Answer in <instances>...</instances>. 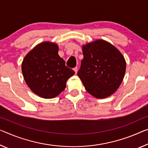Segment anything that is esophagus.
Here are the masks:
<instances>
[{
	"label": "esophagus",
	"mask_w": 148,
	"mask_h": 148,
	"mask_svg": "<svg viewBox=\"0 0 148 148\" xmlns=\"http://www.w3.org/2000/svg\"><path fill=\"white\" fill-rule=\"evenodd\" d=\"M73 70H74V71H75V73H77V70H78V68H77V67H74V68H73Z\"/></svg>",
	"instance_id": "1"
}]
</instances>
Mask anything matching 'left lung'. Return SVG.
I'll list each match as a JSON object with an SVG mask.
<instances>
[{
  "label": "left lung",
  "mask_w": 148,
  "mask_h": 148,
  "mask_svg": "<svg viewBox=\"0 0 148 148\" xmlns=\"http://www.w3.org/2000/svg\"><path fill=\"white\" fill-rule=\"evenodd\" d=\"M83 53L77 75L86 90L98 99L113 94L126 72L124 56L112 44L101 40L83 45Z\"/></svg>",
  "instance_id": "1"
}]
</instances>
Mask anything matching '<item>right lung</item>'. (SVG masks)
<instances>
[{
  "mask_svg": "<svg viewBox=\"0 0 148 148\" xmlns=\"http://www.w3.org/2000/svg\"><path fill=\"white\" fill-rule=\"evenodd\" d=\"M24 80L31 90L40 97L52 99L66 87V82L75 74L58 55V46L44 42L25 57L22 64Z\"/></svg>",
  "mask_w": 148,
  "mask_h": 148,
  "instance_id": "add662e5",
  "label": "right lung"
}]
</instances>
